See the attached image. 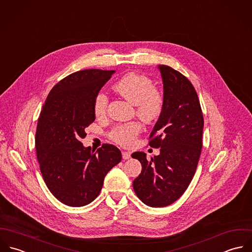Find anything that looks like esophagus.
<instances>
[{"label": "esophagus", "instance_id": "1", "mask_svg": "<svg viewBox=\"0 0 252 252\" xmlns=\"http://www.w3.org/2000/svg\"><path fill=\"white\" fill-rule=\"evenodd\" d=\"M122 158L125 160L129 159L131 158V153H129V152H122Z\"/></svg>", "mask_w": 252, "mask_h": 252}]
</instances>
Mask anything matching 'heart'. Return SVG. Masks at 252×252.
<instances>
[{
  "mask_svg": "<svg viewBox=\"0 0 252 252\" xmlns=\"http://www.w3.org/2000/svg\"><path fill=\"white\" fill-rule=\"evenodd\" d=\"M114 89L127 100L136 105L137 114L146 121H154L159 117L163 109V96L155 89L153 81L145 75L130 72L123 75L115 84ZM108 96L103 91L95 94L94 98V112L96 116H103L106 112ZM139 122L117 124L110 131V138L125 147L131 146L141 133Z\"/></svg>",
  "mask_w": 252,
  "mask_h": 252,
  "instance_id": "obj_1",
  "label": "heart"
}]
</instances>
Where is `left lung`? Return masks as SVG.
I'll return each mask as SVG.
<instances>
[{"instance_id":"left-lung-1","label":"left lung","mask_w":252,"mask_h":252,"mask_svg":"<svg viewBox=\"0 0 252 252\" xmlns=\"http://www.w3.org/2000/svg\"><path fill=\"white\" fill-rule=\"evenodd\" d=\"M163 82V109L151 133L150 146L160 154L147 158L143 152L132 155L142 164L133 181L137 196L151 207L172 204L190 184L202 148L203 116L197 94L179 71L158 65Z\"/></svg>"}]
</instances>
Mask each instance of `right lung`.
Listing matches in <instances>:
<instances>
[{
    "mask_svg": "<svg viewBox=\"0 0 252 252\" xmlns=\"http://www.w3.org/2000/svg\"><path fill=\"white\" fill-rule=\"evenodd\" d=\"M114 72L85 69L66 76L51 90L40 113L35 138L40 170L50 191L68 206L94 200L105 175L122 159L113 145L94 152L81 143L95 118L94 95Z\"/></svg>",
    "mask_w": 252,
    "mask_h": 252,
    "instance_id": "right-lung-1",
    "label": "right lung"
}]
</instances>
